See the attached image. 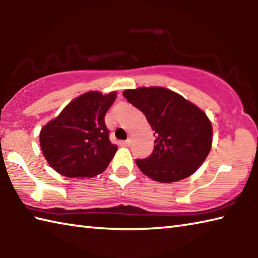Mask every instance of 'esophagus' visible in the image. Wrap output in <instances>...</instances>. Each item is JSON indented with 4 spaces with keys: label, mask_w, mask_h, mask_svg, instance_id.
Instances as JSON below:
<instances>
[{
    "label": "esophagus",
    "mask_w": 258,
    "mask_h": 258,
    "mask_svg": "<svg viewBox=\"0 0 258 258\" xmlns=\"http://www.w3.org/2000/svg\"><path fill=\"white\" fill-rule=\"evenodd\" d=\"M131 142H132V140H131V139H127V140H126V141H124V142H123V145L128 147V146L131 145Z\"/></svg>",
    "instance_id": "obj_1"
}]
</instances>
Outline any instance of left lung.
<instances>
[{"instance_id":"obj_1","label":"left lung","mask_w":258,"mask_h":258,"mask_svg":"<svg viewBox=\"0 0 258 258\" xmlns=\"http://www.w3.org/2000/svg\"><path fill=\"white\" fill-rule=\"evenodd\" d=\"M123 95L145 113L156 135L152 154L135 160L140 171L161 183L177 182L197 171L213 142L212 123L206 113L161 86L125 90Z\"/></svg>"}]
</instances>
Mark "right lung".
Segmentation results:
<instances>
[{"label":"right lung","instance_id":"right-lung-1","mask_svg":"<svg viewBox=\"0 0 258 258\" xmlns=\"http://www.w3.org/2000/svg\"><path fill=\"white\" fill-rule=\"evenodd\" d=\"M116 97V92L89 91L72 100L55 118L43 126L41 150L60 175L90 178L107 168L117 146L109 140L104 115Z\"/></svg>","mask_w":258,"mask_h":258}]
</instances>
